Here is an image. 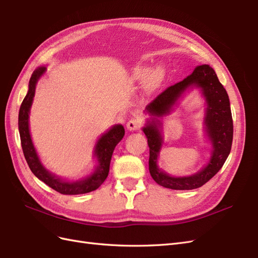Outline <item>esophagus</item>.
Instances as JSON below:
<instances>
[{
  "label": "esophagus",
  "mask_w": 258,
  "mask_h": 258,
  "mask_svg": "<svg viewBox=\"0 0 258 258\" xmlns=\"http://www.w3.org/2000/svg\"><path fill=\"white\" fill-rule=\"evenodd\" d=\"M142 127V120L139 117H132V118L127 122V129L130 131L140 130Z\"/></svg>",
  "instance_id": "34e87169"
}]
</instances>
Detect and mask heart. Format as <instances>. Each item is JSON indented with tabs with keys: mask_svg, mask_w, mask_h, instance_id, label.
<instances>
[{
	"mask_svg": "<svg viewBox=\"0 0 258 258\" xmlns=\"http://www.w3.org/2000/svg\"><path fill=\"white\" fill-rule=\"evenodd\" d=\"M163 77V69L160 66L150 69L145 66L136 68L134 71V79L137 81H145L148 89H155L160 85Z\"/></svg>",
	"mask_w": 258,
	"mask_h": 258,
	"instance_id": "1",
	"label": "heart"
}]
</instances>
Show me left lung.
Listing matches in <instances>:
<instances>
[{
    "mask_svg": "<svg viewBox=\"0 0 258 258\" xmlns=\"http://www.w3.org/2000/svg\"><path fill=\"white\" fill-rule=\"evenodd\" d=\"M191 87L200 88L203 95L206 98V132L213 143L214 151L208 165L199 173L190 177L174 178L167 175L157 166L162 142L160 132L161 123L157 117L168 113L177 99ZM145 111L152 116V120L147 121L143 132L150 147V173L156 183L166 188L176 190L195 189L206 184L221 170L231 150L233 124L227 91L210 66H198L186 79L159 93L150 104L146 105Z\"/></svg>",
    "mask_w": 258,
    "mask_h": 258,
    "instance_id": "obj_1",
    "label": "left lung"
}]
</instances>
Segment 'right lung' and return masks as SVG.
I'll list each match as a JSON object with an SVG mask.
<instances>
[{"label":"right lung","mask_w":258,"mask_h":258,"mask_svg":"<svg viewBox=\"0 0 258 258\" xmlns=\"http://www.w3.org/2000/svg\"><path fill=\"white\" fill-rule=\"evenodd\" d=\"M45 71L46 68L41 67L33 72L29 82L28 93L23 99L19 110L18 128L23 155H25L28 166L38 179H41L46 185H48L52 189L62 195H80L96 190L102 185L108 175L114 148L123 138L124 129L121 124H116L98 140L95 148V156L98 160V167L91 175L81 179V181L68 182L48 172L42 165L40 158H38L29 130V114L34 98L36 83L45 73Z\"/></svg>","instance_id":"1"}]
</instances>
